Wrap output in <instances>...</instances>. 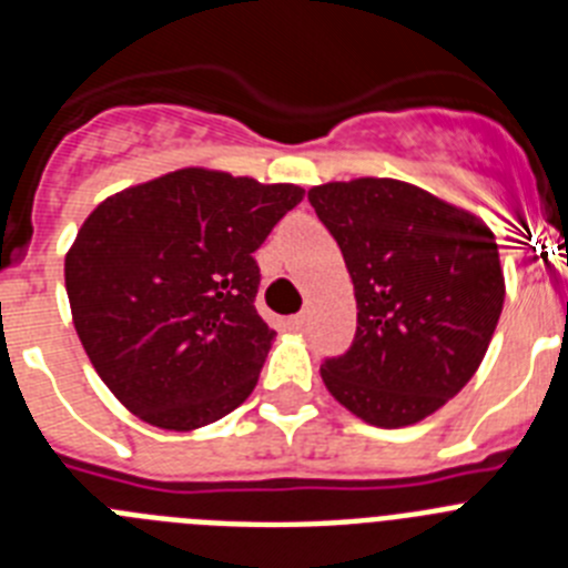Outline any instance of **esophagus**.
I'll use <instances>...</instances> for the list:
<instances>
[{
  "label": "esophagus",
  "instance_id": "1",
  "mask_svg": "<svg viewBox=\"0 0 568 568\" xmlns=\"http://www.w3.org/2000/svg\"><path fill=\"white\" fill-rule=\"evenodd\" d=\"M307 324H310L307 313H298V315H293V318H290V327H293L295 333H304V329H307Z\"/></svg>",
  "mask_w": 568,
  "mask_h": 568
}]
</instances>
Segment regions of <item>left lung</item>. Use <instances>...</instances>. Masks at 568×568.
<instances>
[{"label": "left lung", "mask_w": 568, "mask_h": 568, "mask_svg": "<svg viewBox=\"0 0 568 568\" xmlns=\"http://www.w3.org/2000/svg\"><path fill=\"white\" fill-rule=\"evenodd\" d=\"M307 199L338 241L358 304L353 344L324 358L321 378L366 424H418L464 389L498 327L495 235L395 179L321 184Z\"/></svg>", "instance_id": "left-lung-1"}]
</instances>
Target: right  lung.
I'll list each match as a JSON object with an SVG mask.
<instances>
[{"label":"right lung","instance_id":"obj_1","mask_svg":"<svg viewBox=\"0 0 568 568\" xmlns=\"http://www.w3.org/2000/svg\"><path fill=\"white\" fill-rule=\"evenodd\" d=\"M301 199L295 184L187 168L88 215L64 287L90 364L130 413L187 433L247 400L275 338L253 253Z\"/></svg>","mask_w":568,"mask_h":568}]
</instances>
